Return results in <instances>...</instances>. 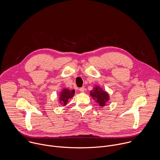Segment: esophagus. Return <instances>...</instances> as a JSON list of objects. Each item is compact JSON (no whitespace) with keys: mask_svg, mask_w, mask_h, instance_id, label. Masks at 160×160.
Here are the masks:
<instances>
[{"mask_svg":"<svg viewBox=\"0 0 160 160\" xmlns=\"http://www.w3.org/2000/svg\"><path fill=\"white\" fill-rule=\"evenodd\" d=\"M79 90H80L81 92H83L85 91V87H82L80 88Z\"/></svg>","mask_w":160,"mask_h":160,"instance_id":"34e87169","label":"esophagus"}]
</instances>
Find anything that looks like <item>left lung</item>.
I'll return each mask as SVG.
<instances>
[{"mask_svg": "<svg viewBox=\"0 0 160 160\" xmlns=\"http://www.w3.org/2000/svg\"><path fill=\"white\" fill-rule=\"evenodd\" d=\"M90 95L99 104L100 107H103L109 100V93L98 85H95L93 87V90L90 91Z\"/></svg>", "mask_w": 160, "mask_h": 160, "instance_id": "obj_1", "label": "left lung"}]
</instances>
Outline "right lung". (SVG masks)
<instances>
[{
	"instance_id": "obj_1",
	"label": "right lung",
	"mask_w": 160,
	"mask_h": 160,
	"mask_svg": "<svg viewBox=\"0 0 160 160\" xmlns=\"http://www.w3.org/2000/svg\"><path fill=\"white\" fill-rule=\"evenodd\" d=\"M75 90H69L68 88H63L61 91L60 93L59 102L63 105V106H65L68 102V100L72 98L74 96Z\"/></svg>"
}]
</instances>
